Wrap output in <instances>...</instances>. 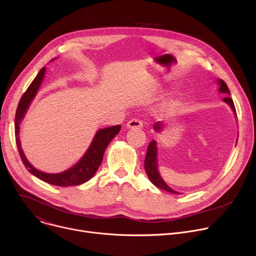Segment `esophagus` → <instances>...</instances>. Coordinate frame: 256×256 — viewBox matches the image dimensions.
<instances>
[{
	"label": "esophagus",
	"instance_id": "1",
	"mask_svg": "<svg viewBox=\"0 0 256 256\" xmlns=\"http://www.w3.org/2000/svg\"><path fill=\"white\" fill-rule=\"evenodd\" d=\"M126 126L128 128H143V122L138 118L130 119V120L126 124Z\"/></svg>",
	"mask_w": 256,
	"mask_h": 256
}]
</instances>
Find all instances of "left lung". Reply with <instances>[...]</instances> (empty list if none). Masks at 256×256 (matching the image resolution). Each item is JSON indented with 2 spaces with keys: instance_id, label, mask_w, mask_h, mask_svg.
I'll list each match as a JSON object with an SVG mask.
<instances>
[{
  "instance_id": "1",
  "label": "left lung",
  "mask_w": 256,
  "mask_h": 256,
  "mask_svg": "<svg viewBox=\"0 0 256 256\" xmlns=\"http://www.w3.org/2000/svg\"><path fill=\"white\" fill-rule=\"evenodd\" d=\"M218 82L220 83L219 92H224V94H230L226 83L224 80H219ZM224 100L226 102V103L236 112V108H234V102H232V98L226 96V98H224ZM162 124L158 122V124H156L154 128L158 132L162 128ZM144 168H145L146 174H147L148 178L150 179V181L153 184H154L156 186H158V188L164 190L168 192H171V194H178L177 192L173 190L172 188H170V187L164 183V181L162 179V177L158 174V160H156V141L150 142V144L148 145L146 158H145V162H144Z\"/></svg>"
}]
</instances>
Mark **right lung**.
<instances>
[{"label":"right lung","mask_w":256,"mask_h":256,"mask_svg":"<svg viewBox=\"0 0 256 256\" xmlns=\"http://www.w3.org/2000/svg\"><path fill=\"white\" fill-rule=\"evenodd\" d=\"M44 73H45V68H42L41 71L36 76V78L32 80L28 90L22 94L18 103V106H17L16 114H15V140H16L17 149H18L20 158L24 166L34 176L38 177L39 179L49 184L56 185V186L80 185L92 179V176L96 174L100 164H102V160H103V156L107 146L113 140L115 136L119 132V130H120L122 126H110V128L98 130L92 145L90 146L88 150L86 151V153H85L84 156L75 166H73L69 170H66V171L60 174H46L38 171L37 168H34L28 162V160L24 154L20 141L18 132H20V124L32 100L34 98V96H35L36 92L39 90V86L42 83V80L44 77Z\"/></svg>","instance_id":"right-lung-1"}]
</instances>
